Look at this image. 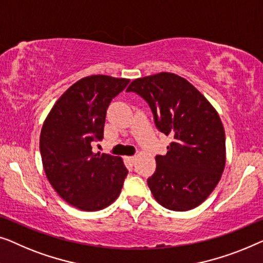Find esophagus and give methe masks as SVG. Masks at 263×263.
Wrapping results in <instances>:
<instances>
[{
  "mask_svg": "<svg viewBox=\"0 0 263 263\" xmlns=\"http://www.w3.org/2000/svg\"><path fill=\"white\" fill-rule=\"evenodd\" d=\"M126 160L130 162V163H135L136 160H137V157L136 156H128V157H126Z\"/></svg>",
  "mask_w": 263,
  "mask_h": 263,
  "instance_id": "obj_1",
  "label": "esophagus"
}]
</instances>
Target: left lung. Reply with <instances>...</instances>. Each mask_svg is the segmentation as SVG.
Returning <instances> with one entry per match:
<instances>
[{"mask_svg":"<svg viewBox=\"0 0 263 263\" xmlns=\"http://www.w3.org/2000/svg\"><path fill=\"white\" fill-rule=\"evenodd\" d=\"M149 103L155 124L174 140L164 156H156V172L147 179L158 204L188 211L205 201L219 182L227 162L225 132L219 114L193 84L173 72L132 81Z\"/></svg>","mask_w":263,"mask_h":263,"instance_id":"8db88e82","label":"left lung"}]
</instances>
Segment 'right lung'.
I'll return each mask as SVG.
<instances>
[{
	"mask_svg": "<svg viewBox=\"0 0 263 263\" xmlns=\"http://www.w3.org/2000/svg\"><path fill=\"white\" fill-rule=\"evenodd\" d=\"M130 80L87 76L54 103L40 132L46 177L59 197L82 211H99L119 197L127 169L119 156L94 153L103 137L106 110Z\"/></svg>",
	"mask_w": 263,
	"mask_h": 263,
	"instance_id": "right-lung-1",
	"label": "right lung"
}]
</instances>
